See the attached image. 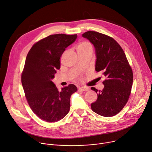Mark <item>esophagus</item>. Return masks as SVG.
Here are the masks:
<instances>
[{
  "label": "esophagus",
  "instance_id": "1",
  "mask_svg": "<svg viewBox=\"0 0 152 152\" xmlns=\"http://www.w3.org/2000/svg\"><path fill=\"white\" fill-rule=\"evenodd\" d=\"M79 90H82V91H88L89 90V88L88 87H80L79 88Z\"/></svg>",
  "mask_w": 152,
  "mask_h": 152
}]
</instances>
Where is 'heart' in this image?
Segmentation results:
<instances>
[{
  "mask_svg": "<svg viewBox=\"0 0 152 152\" xmlns=\"http://www.w3.org/2000/svg\"><path fill=\"white\" fill-rule=\"evenodd\" d=\"M93 50V45L88 41H81L77 45V51H86Z\"/></svg>",
  "mask_w": 152,
  "mask_h": 152,
  "instance_id": "1",
  "label": "heart"
}]
</instances>
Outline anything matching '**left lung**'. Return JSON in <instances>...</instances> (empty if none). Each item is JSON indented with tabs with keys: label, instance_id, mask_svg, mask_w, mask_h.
Segmentation results:
<instances>
[{
	"label": "left lung",
	"instance_id": "1",
	"mask_svg": "<svg viewBox=\"0 0 152 152\" xmlns=\"http://www.w3.org/2000/svg\"><path fill=\"white\" fill-rule=\"evenodd\" d=\"M93 44L96 56L95 70L105 77L104 88L91 104L93 111L104 117L119 113L127 104L133 84V72L124 50L116 41L107 35L88 31L82 34ZM91 90L97 93L94 87Z\"/></svg>",
	"mask_w": 152,
	"mask_h": 152
}]
</instances>
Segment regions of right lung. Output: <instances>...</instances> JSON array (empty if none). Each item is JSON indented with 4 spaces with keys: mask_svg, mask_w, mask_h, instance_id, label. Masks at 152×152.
Listing matches in <instances>:
<instances>
[{
    "mask_svg": "<svg viewBox=\"0 0 152 152\" xmlns=\"http://www.w3.org/2000/svg\"><path fill=\"white\" fill-rule=\"evenodd\" d=\"M77 35L53 34L35 43L27 54L21 81L27 102L36 115L48 122H58L70 111L74 84L59 90L51 80L60 69V58Z\"/></svg>",
    "mask_w": 152,
    "mask_h": 152,
    "instance_id": "add662e5",
    "label": "right lung"
}]
</instances>
